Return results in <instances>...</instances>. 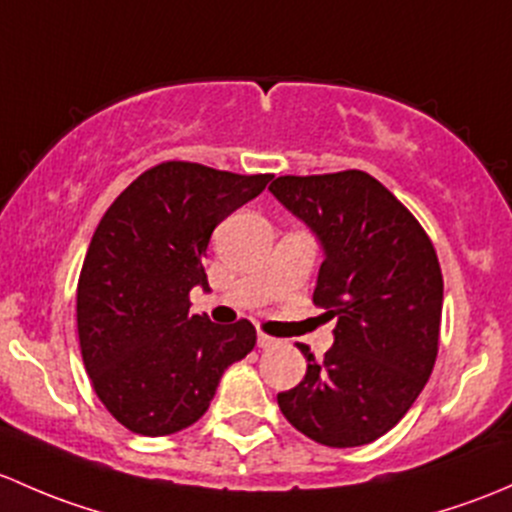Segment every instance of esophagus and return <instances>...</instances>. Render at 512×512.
Returning a JSON list of instances; mask_svg holds the SVG:
<instances>
[{"mask_svg": "<svg viewBox=\"0 0 512 512\" xmlns=\"http://www.w3.org/2000/svg\"><path fill=\"white\" fill-rule=\"evenodd\" d=\"M273 345H278L276 337H271L266 333H258V347H261V350H268V347H273Z\"/></svg>", "mask_w": 512, "mask_h": 512, "instance_id": "obj_1", "label": "esophagus"}]
</instances>
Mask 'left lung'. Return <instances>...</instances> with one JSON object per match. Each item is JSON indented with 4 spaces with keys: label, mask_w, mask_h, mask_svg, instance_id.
<instances>
[{
    "label": "left lung",
    "mask_w": 512,
    "mask_h": 512,
    "mask_svg": "<svg viewBox=\"0 0 512 512\" xmlns=\"http://www.w3.org/2000/svg\"><path fill=\"white\" fill-rule=\"evenodd\" d=\"M268 189L318 236L325 261L313 303L337 320L320 362L298 345L308 370L278 407L318 444H370L409 412L434 370L444 305L434 244L367 172L286 175Z\"/></svg>",
    "instance_id": "8db88e82"
}]
</instances>
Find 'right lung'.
Returning a JSON list of instances; mask_svg holds the SVG:
<instances>
[{
  "label": "right lung",
  "mask_w": 512,
  "mask_h": 512,
  "mask_svg": "<svg viewBox=\"0 0 512 512\" xmlns=\"http://www.w3.org/2000/svg\"><path fill=\"white\" fill-rule=\"evenodd\" d=\"M271 177L162 162L100 219L78 278V340L98 399L133 434L192 426L226 367L254 350L249 320L189 315V291L209 288L202 258L217 224Z\"/></svg>",
  "instance_id": "add662e5"
}]
</instances>
